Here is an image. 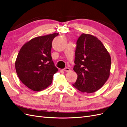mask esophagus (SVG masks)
Masks as SVG:
<instances>
[{
  "label": "esophagus",
  "instance_id": "obj_1",
  "mask_svg": "<svg viewBox=\"0 0 127 127\" xmlns=\"http://www.w3.org/2000/svg\"><path fill=\"white\" fill-rule=\"evenodd\" d=\"M63 70H64V71H65V72H69V71H70V69L68 68V67H66V68H64Z\"/></svg>",
  "mask_w": 127,
  "mask_h": 127
}]
</instances>
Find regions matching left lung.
Instances as JSON below:
<instances>
[{"label":"left lung","mask_w":127,"mask_h":127,"mask_svg":"<svg viewBox=\"0 0 127 127\" xmlns=\"http://www.w3.org/2000/svg\"><path fill=\"white\" fill-rule=\"evenodd\" d=\"M73 70L78 75L73 86L83 92L93 93L108 79L111 57L100 40L94 36L82 33L77 41Z\"/></svg>","instance_id":"1"}]
</instances>
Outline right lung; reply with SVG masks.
Returning a JSON list of instances; mask_svg holds the SVG:
<instances>
[{
	"mask_svg": "<svg viewBox=\"0 0 127 127\" xmlns=\"http://www.w3.org/2000/svg\"><path fill=\"white\" fill-rule=\"evenodd\" d=\"M58 33L32 39L19 52L15 68L19 79L28 88L40 91L52 83L53 75L58 71L51 56L52 41Z\"/></svg>",
	"mask_w": 127,
	"mask_h": 127,
	"instance_id": "1",
	"label": "right lung"
}]
</instances>
